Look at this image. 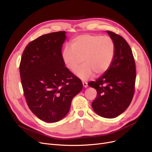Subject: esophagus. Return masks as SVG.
I'll return each mask as SVG.
<instances>
[{
	"instance_id": "esophagus-1",
	"label": "esophagus",
	"mask_w": 152,
	"mask_h": 152,
	"mask_svg": "<svg viewBox=\"0 0 152 152\" xmlns=\"http://www.w3.org/2000/svg\"><path fill=\"white\" fill-rule=\"evenodd\" d=\"M82 84H83V87L85 88H87L88 87V83L86 82H83Z\"/></svg>"
}]
</instances>
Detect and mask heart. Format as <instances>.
<instances>
[{
	"label": "heart",
	"instance_id": "heart-1",
	"mask_svg": "<svg viewBox=\"0 0 152 152\" xmlns=\"http://www.w3.org/2000/svg\"><path fill=\"white\" fill-rule=\"evenodd\" d=\"M70 48L65 47L62 59L65 66L75 70L82 62L83 64L75 71V75L83 80L98 77L110 68L115 56L113 40L108 36L99 34H83L70 42Z\"/></svg>",
	"mask_w": 152,
	"mask_h": 152
}]
</instances>
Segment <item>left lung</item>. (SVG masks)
<instances>
[{
    "instance_id": "1",
    "label": "left lung",
    "mask_w": 152,
    "mask_h": 152,
    "mask_svg": "<svg viewBox=\"0 0 152 152\" xmlns=\"http://www.w3.org/2000/svg\"><path fill=\"white\" fill-rule=\"evenodd\" d=\"M107 32L115 43L113 62L104 74L88 85L96 90V98L92 104L94 112L102 117L113 118L122 114L132 100L136 68L126 41L113 32L107 30Z\"/></svg>"
}]
</instances>
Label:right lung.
<instances>
[{
    "mask_svg": "<svg viewBox=\"0 0 152 152\" xmlns=\"http://www.w3.org/2000/svg\"><path fill=\"white\" fill-rule=\"evenodd\" d=\"M65 34L60 31L40 36L26 46L21 58L20 75L27 104L45 122L64 118L73 98L83 87L62 61Z\"/></svg>",
    "mask_w": 152,
    "mask_h": 152,
    "instance_id": "right-lung-1",
    "label": "right lung"
}]
</instances>
